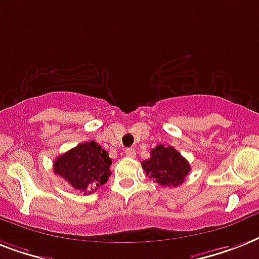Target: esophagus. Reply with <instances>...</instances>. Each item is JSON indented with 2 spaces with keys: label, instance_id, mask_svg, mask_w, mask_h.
<instances>
[{
  "label": "esophagus",
  "instance_id": "34e87169",
  "mask_svg": "<svg viewBox=\"0 0 259 259\" xmlns=\"http://www.w3.org/2000/svg\"><path fill=\"white\" fill-rule=\"evenodd\" d=\"M125 154L126 157H129V158H134L136 157V150L133 148H127L125 150Z\"/></svg>",
  "mask_w": 259,
  "mask_h": 259
}]
</instances>
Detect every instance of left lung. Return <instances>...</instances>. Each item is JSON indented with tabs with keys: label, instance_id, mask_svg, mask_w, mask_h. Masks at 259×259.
Masks as SVG:
<instances>
[{
	"label": "left lung",
	"instance_id": "8db88e82",
	"mask_svg": "<svg viewBox=\"0 0 259 259\" xmlns=\"http://www.w3.org/2000/svg\"><path fill=\"white\" fill-rule=\"evenodd\" d=\"M146 176L161 186H180L190 171V165L173 146L158 145L150 151V158L142 162Z\"/></svg>",
	"mask_w": 259,
	"mask_h": 259
}]
</instances>
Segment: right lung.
<instances>
[{"mask_svg": "<svg viewBox=\"0 0 259 259\" xmlns=\"http://www.w3.org/2000/svg\"><path fill=\"white\" fill-rule=\"evenodd\" d=\"M111 159L108 151L90 141L77 145L74 149L57 157L54 173L83 194H90L106 184L110 176Z\"/></svg>", "mask_w": 259, "mask_h": 259, "instance_id": "right-lung-1", "label": "right lung"}]
</instances>
